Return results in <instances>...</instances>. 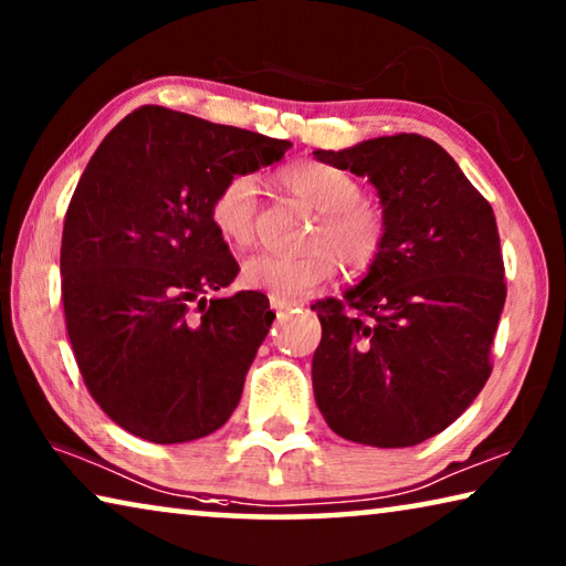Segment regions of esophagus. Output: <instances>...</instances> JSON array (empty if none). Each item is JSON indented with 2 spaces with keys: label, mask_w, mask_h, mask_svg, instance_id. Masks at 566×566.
Wrapping results in <instances>:
<instances>
[{
  "label": "esophagus",
  "mask_w": 566,
  "mask_h": 566,
  "mask_svg": "<svg viewBox=\"0 0 566 566\" xmlns=\"http://www.w3.org/2000/svg\"><path fill=\"white\" fill-rule=\"evenodd\" d=\"M300 304V302H292V300H280V296H270V306L274 312H282V310H290V306Z\"/></svg>",
  "instance_id": "obj_1"
}]
</instances>
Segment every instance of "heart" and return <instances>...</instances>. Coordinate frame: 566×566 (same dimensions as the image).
Here are the masks:
<instances>
[{"instance_id":"1","label":"heart","mask_w":566,"mask_h":566,"mask_svg":"<svg viewBox=\"0 0 566 566\" xmlns=\"http://www.w3.org/2000/svg\"><path fill=\"white\" fill-rule=\"evenodd\" d=\"M282 187L319 214L312 234L310 254H254L242 266L247 290L266 292L280 300H296L314 286L327 284L339 270L367 272L385 249V217L369 202H361V187L349 171L304 159L280 171ZM209 219L217 234L232 247H247L254 237L256 181L249 175L229 177L212 199Z\"/></svg>"}]
</instances>
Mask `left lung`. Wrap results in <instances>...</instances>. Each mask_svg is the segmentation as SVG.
Wrapping results in <instances>:
<instances>
[{
	"label": "left lung",
	"mask_w": 566,
	"mask_h": 566,
	"mask_svg": "<svg viewBox=\"0 0 566 566\" xmlns=\"http://www.w3.org/2000/svg\"><path fill=\"white\" fill-rule=\"evenodd\" d=\"M314 159L367 177L385 249L342 300L317 302L312 387L332 432L367 447H415L447 429L490 379L504 310L494 212L457 161L419 134Z\"/></svg>",
	"instance_id": "left-lung-1"
}]
</instances>
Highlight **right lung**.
<instances>
[{
    "instance_id": "right-lung-1",
    "label": "right lung",
    "mask_w": 566,
    "mask_h": 566,
    "mask_svg": "<svg viewBox=\"0 0 566 566\" xmlns=\"http://www.w3.org/2000/svg\"><path fill=\"white\" fill-rule=\"evenodd\" d=\"M290 147L142 107L92 155L64 217V319L90 395L129 434L191 442L237 409L274 312L262 292L207 302L239 272L209 207L229 177Z\"/></svg>"
}]
</instances>
